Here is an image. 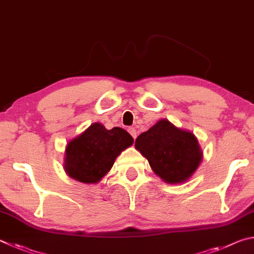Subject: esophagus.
<instances>
[{"mask_svg":"<svg viewBox=\"0 0 254 254\" xmlns=\"http://www.w3.org/2000/svg\"><path fill=\"white\" fill-rule=\"evenodd\" d=\"M128 131H129V134L132 136V138H136V136H137V132H136V129L134 127H129L128 128Z\"/></svg>","mask_w":254,"mask_h":254,"instance_id":"34e87169","label":"esophagus"}]
</instances>
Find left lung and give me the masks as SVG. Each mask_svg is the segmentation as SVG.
<instances>
[{
  "label": "left lung",
  "mask_w": 254,
  "mask_h": 254,
  "mask_svg": "<svg viewBox=\"0 0 254 254\" xmlns=\"http://www.w3.org/2000/svg\"><path fill=\"white\" fill-rule=\"evenodd\" d=\"M135 147L148 159L153 171L170 184L188 181L202 159L192 132L180 129L166 119L141 132L136 138Z\"/></svg>",
  "instance_id": "obj_1"
}]
</instances>
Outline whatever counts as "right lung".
<instances>
[{
	"label": "right lung",
	"instance_id": "obj_1",
	"mask_svg": "<svg viewBox=\"0 0 254 254\" xmlns=\"http://www.w3.org/2000/svg\"><path fill=\"white\" fill-rule=\"evenodd\" d=\"M132 141V137L123 128L108 130L99 123L92 124L66 145L64 170L70 177L82 183H97Z\"/></svg>",
	"mask_w": 254,
	"mask_h": 254
}]
</instances>
